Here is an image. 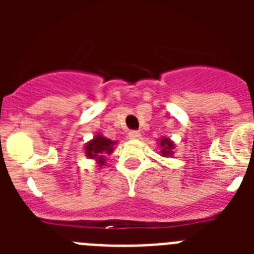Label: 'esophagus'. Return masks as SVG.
Listing matches in <instances>:
<instances>
[{
  "label": "esophagus",
  "mask_w": 254,
  "mask_h": 254,
  "mask_svg": "<svg viewBox=\"0 0 254 254\" xmlns=\"http://www.w3.org/2000/svg\"><path fill=\"white\" fill-rule=\"evenodd\" d=\"M128 137L131 138V140H140L141 133L138 131H131L128 133Z\"/></svg>",
  "instance_id": "1"
}]
</instances>
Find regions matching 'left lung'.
I'll return each instance as SVG.
<instances>
[{"instance_id":"obj_1","label":"left lung","mask_w":254,"mask_h":254,"mask_svg":"<svg viewBox=\"0 0 254 254\" xmlns=\"http://www.w3.org/2000/svg\"><path fill=\"white\" fill-rule=\"evenodd\" d=\"M159 149H160V156L163 158H173L176 151V143L169 137L159 138Z\"/></svg>"}]
</instances>
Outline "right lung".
<instances>
[{"label":"right lung","mask_w":254,"mask_h":254,"mask_svg":"<svg viewBox=\"0 0 254 254\" xmlns=\"http://www.w3.org/2000/svg\"><path fill=\"white\" fill-rule=\"evenodd\" d=\"M117 143L118 141L109 140L102 133H96L90 141L85 143V156L95 161V167L103 168L107 161V156L114 151Z\"/></svg>","instance_id":"1"}]
</instances>
